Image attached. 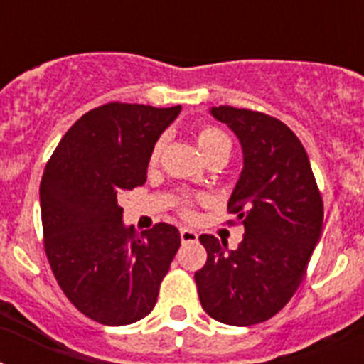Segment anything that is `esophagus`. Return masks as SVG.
<instances>
[{"instance_id": "1", "label": "esophagus", "mask_w": 364, "mask_h": 364, "mask_svg": "<svg viewBox=\"0 0 364 364\" xmlns=\"http://www.w3.org/2000/svg\"><path fill=\"white\" fill-rule=\"evenodd\" d=\"M180 239H182V244H195L198 240V233L195 230H189V228H182Z\"/></svg>"}]
</instances>
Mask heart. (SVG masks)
<instances>
[{"label":"heart","mask_w":364,"mask_h":364,"mask_svg":"<svg viewBox=\"0 0 364 364\" xmlns=\"http://www.w3.org/2000/svg\"><path fill=\"white\" fill-rule=\"evenodd\" d=\"M164 138H159L156 142H154L153 149H151L149 160L151 164H154L156 160L160 159V153H162L164 147ZM197 144L200 153L204 154L205 159H210V156H215V154H230L231 151V142L228 134L224 131H220L218 127H213V125H202L200 129L197 131ZM180 211L182 215H191V204L189 200H182L180 204Z\"/></svg>","instance_id":"obj_1"}]
</instances>
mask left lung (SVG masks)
Here are the masks:
<instances>
[{"mask_svg":"<svg viewBox=\"0 0 364 364\" xmlns=\"http://www.w3.org/2000/svg\"><path fill=\"white\" fill-rule=\"evenodd\" d=\"M211 114L242 146L244 169L228 211L244 226V239L228 250L224 240L200 235L208 260L195 282L210 317L250 326L281 311L301 286L323 231V198L306 151L288 125L231 105L213 107Z\"/></svg>","mask_w":364,"mask_h":364,"instance_id":"8db88e82","label":"left lung"}]
</instances>
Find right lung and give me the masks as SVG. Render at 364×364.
Wrapping results in <instances>:
<instances>
[{"mask_svg": "<svg viewBox=\"0 0 364 364\" xmlns=\"http://www.w3.org/2000/svg\"><path fill=\"white\" fill-rule=\"evenodd\" d=\"M178 112L180 105H100L74 122L45 166V253L67 299L96 323L124 326L151 314L178 252L175 226L159 222L138 235L124 226L118 204L146 184L151 149Z\"/></svg>", "mask_w": 364, "mask_h": 364, "instance_id": "right-lung-1", "label": "right lung"}]
</instances>
